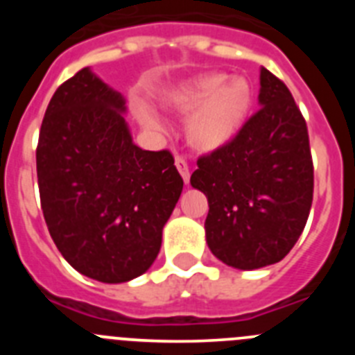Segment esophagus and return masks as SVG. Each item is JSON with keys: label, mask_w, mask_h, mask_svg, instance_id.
<instances>
[{"label": "esophagus", "mask_w": 355, "mask_h": 355, "mask_svg": "<svg viewBox=\"0 0 355 355\" xmlns=\"http://www.w3.org/2000/svg\"><path fill=\"white\" fill-rule=\"evenodd\" d=\"M175 167H178L180 174L183 175L184 183H188L190 181V168H188V163L183 156H175Z\"/></svg>", "instance_id": "esophagus-1"}]
</instances>
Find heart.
Returning a JSON list of instances; mask_svg holds the SVG:
<instances>
[{"instance_id": "heart-1", "label": "heart", "mask_w": 355, "mask_h": 355, "mask_svg": "<svg viewBox=\"0 0 355 355\" xmlns=\"http://www.w3.org/2000/svg\"><path fill=\"white\" fill-rule=\"evenodd\" d=\"M252 101L254 90L245 78L215 72L174 90L167 97V108L178 115H190L187 124L190 146L202 153H215L236 139ZM140 121L150 130L162 128L159 119L147 110L140 112Z\"/></svg>"}]
</instances>
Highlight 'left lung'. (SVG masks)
<instances>
[{
	"mask_svg": "<svg viewBox=\"0 0 355 355\" xmlns=\"http://www.w3.org/2000/svg\"><path fill=\"white\" fill-rule=\"evenodd\" d=\"M261 108L224 149L200 156L190 178L208 197L206 241L225 265L254 270L293 249L313 202L306 119L286 85L261 69Z\"/></svg>",
	"mask_w": 355,
	"mask_h": 355,
	"instance_id": "1",
	"label": "left lung"
}]
</instances>
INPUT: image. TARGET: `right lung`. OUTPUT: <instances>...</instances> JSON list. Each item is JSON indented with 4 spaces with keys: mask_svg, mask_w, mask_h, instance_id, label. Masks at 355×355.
Instances as JSON below:
<instances>
[{
    "mask_svg": "<svg viewBox=\"0 0 355 355\" xmlns=\"http://www.w3.org/2000/svg\"><path fill=\"white\" fill-rule=\"evenodd\" d=\"M124 99L89 67L56 89L37 144L40 206L55 245L80 274L126 283L155 263L183 190L171 150H144Z\"/></svg>",
    "mask_w": 355,
    "mask_h": 355,
    "instance_id": "right-lung-1",
    "label": "right lung"
}]
</instances>
